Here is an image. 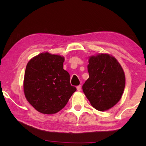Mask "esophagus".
Masks as SVG:
<instances>
[{
  "label": "esophagus",
  "instance_id": "1",
  "mask_svg": "<svg viewBox=\"0 0 146 146\" xmlns=\"http://www.w3.org/2000/svg\"><path fill=\"white\" fill-rule=\"evenodd\" d=\"M76 89H77V91H81V86H76Z\"/></svg>",
  "mask_w": 146,
  "mask_h": 146
}]
</instances>
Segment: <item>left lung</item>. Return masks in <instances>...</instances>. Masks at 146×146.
<instances>
[{"label":"left lung","mask_w":146,"mask_h":146,"mask_svg":"<svg viewBox=\"0 0 146 146\" xmlns=\"http://www.w3.org/2000/svg\"><path fill=\"white\" fill-rule=\"evenodd\" d=\"M89 78L82 90L91 106L104 111L112 108L122 97L125 75L120 64L113 56L100 54L91 56L88 65Z\"/></svg>","instance_id":"obj_1"}]
</instances>
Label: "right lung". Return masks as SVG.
<instances>
[{"instance_id":"1","label":"right lung","mask_w":146,"mask_h":146,"mask_svg":"<svg viewBox=\"0 0 146 146\" xmlns=\"http://www.w3.org/2000/svg\"><path fill=\"white\" fill-rule=\"evenodd\" d=\"M64 58L40 53L29 61L24 79V91L29 103L40 113L54 114L68 103L76 90L70 74L63 69Z\"/></svg>"}]
</instances>
